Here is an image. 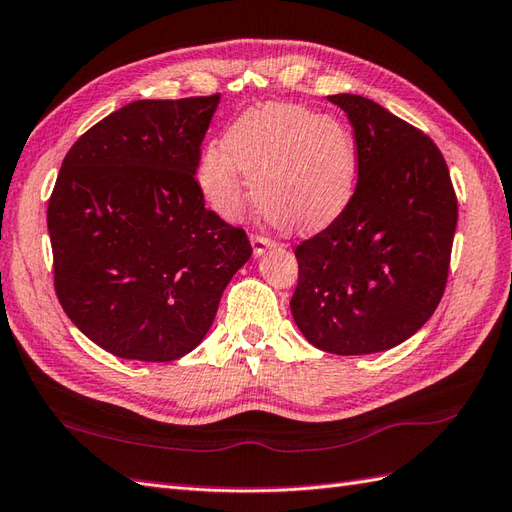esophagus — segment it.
<instances>
[{
  "mask_svg": "<svg viewBox=\"0 0 512 512\" xmlns=\"http://www.w3.org/2000/svg\"><path fill=\"white\" fill-rule=\"evenodd\" d=\"M251 244H253V253H255V257L264 255V253L268 251V248L275 246V242L268 240V237H264V235H251Z\"/></svg>",
  "mask_w": 512,
  "mask_h": 512,
  "instance_id": "obj_1",
  "label": "esophagus"
}]
</instances>
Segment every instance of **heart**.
<instances>
[{
	"mask_svg": "<svg viewBox=\"0 0 512 512\" xmlns=\"http://www.w3.org/2000/svg\"><path fill=\"white\" fill-rule=\"evenodd\" d=\"M196 176L202 196L222 218L242 216L246 178L272 227L314 233L340 218L351 202L358 150L336 117L296 104H268L244 113L222 146L202 152Z\"/></svg>",
	"mask_w": 512,
	"mask_h": 512,
	"instance_id": "b5f03b06",
	"label": "heart"
}]
</instances>
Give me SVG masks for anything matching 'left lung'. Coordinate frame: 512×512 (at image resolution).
<instances>
[{"instance_id":"left-lung-1","label":"left lung","mask_w":512,"mask_h":512,"mask_svg":"<svg viewBox=\"0 0 512 512\" xmlns=\"http://www.w3.org/2000/svg\"><path fill=\"white\" fill-rule=\"evenodd\" d=\"M358 185L342 216L296 246L290 310L314 347L366 355L417 334L441 303L458 200L441 150L419 128L353 93Z\"/></svg>"}]
</instances>
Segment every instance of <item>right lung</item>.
Returning a JSON list of instances; mask_svg holds the SVG:
<instances>
[{
	"label": "right lung",
	"mask_w": 512,
	"mask_h": 512,
	"mask_svg": "<svg viewBox=\"0 0 512 512\" xmlns=\"http://www.w3.org/2000/svg\"><path fill=\"white\" fill-rule=\"evenodd\" d=\"M220 95L137 100L82 135L47 205L54 288L82 334L124 360L196 349L253 248L205 209L200 144Z\"/></svg>",
	"instance_id": "obj_1"
}]
</instances>
